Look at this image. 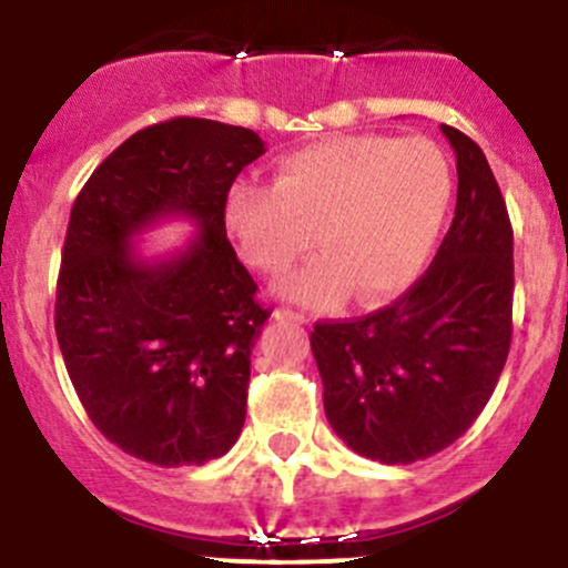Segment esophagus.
Here are the masks:
<instances>
[{
  "mask_svg": "<svg viewBox=\"0 0 568 568\" xmlns=\"http://www.w3.org/2000/svg\"><path fill=\"white\" fill-rule=\"evenodd\" d=\"M274 318L277 321H296V324H307V318L305 313H296V311H291V307H277V311H274Z\"/></svg>",
  "mask_w": 568,
  "mask_h": 568,
  "instance_id": "34e87169",
  "label": "esophagus"
}]
</instances>
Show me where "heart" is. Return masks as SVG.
<instances>
[{
    "instance_id": "b5f03b06",
    "label": "heart",
    "mask_w": 568,
    "mask_h": 568,
    "mask_svg": "<svg viewBox=\"0 0 568 568\" xmlns=\"http://www.w3.org/2000/svg\"><path fill=\"white\" fill-rule=\"evenodd\" d=\"M454 175L432 140L346 134L277 162L272 183L236 181L225 225L244 261L280 274L313 247L316 257L280 283L305 305L343 294L374 305L420 274L448 216Z\"/></svg>"
}]
</instances>
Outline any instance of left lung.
<instances>
[{"label": "left lung", "mask_w": 568, "mask_h": 568, "mask_svg": "<svg viewBox=\"0 0 568 568\" xmlns=\"http://www.w3.org/2000/svg\"><path fill=\"white\" fill-rule=\"evenodd\" d=\"M456 153V214L432 266L363 318L311 335L324 412L337 437L382 464L439 454L495 393L511 348L514 231L484 151L443 125Z\"/></svg>", "instance_id": "left-lung-1"}]
</instances>
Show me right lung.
Wrapping results in <instances>:
<instances>
[{"label":"right lung","mask_w":568,"mask_h":568,"mask_svg":"<svg viewBox=\"0 0 568 568\" xmlns=\"http://www.w3.org/2000/svg\"><path fill=\"white\" fill-rule=\"evenodd\" d=\"M263 140L242 125L173 118L95 168L68 222L54 329L90 420L159 467L220 459L247 415L250 354L272 316L225 233V194ZM164 215L201 231L145 262L130 242Z\"/></svg>","instance_id":"1"}]
</instances>
